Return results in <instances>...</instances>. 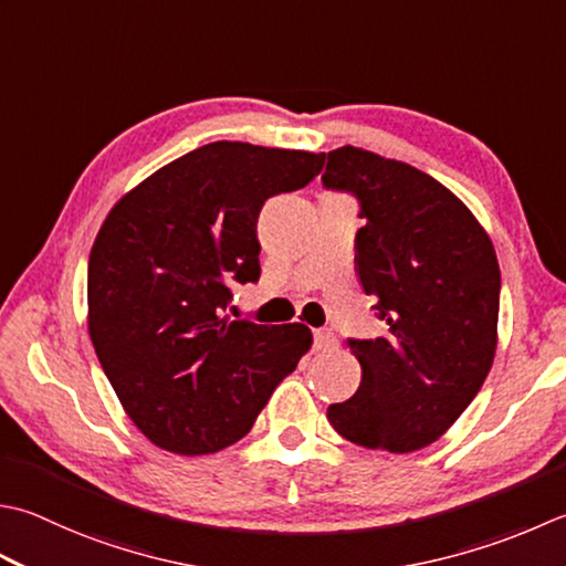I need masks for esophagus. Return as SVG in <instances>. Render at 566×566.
Here are the masks:
<instances>
[{"mask_svg":"<svg viewBox=\"0 0 566 566\" xmlns=\"http://www.w3.org/2000/svg\"><path fill=\"white\" fill-rule=\"evenodd\" d=\"M338 346V338L331 334V331H314V348L326 353V350H334Z\"/></svg>","mask_w":566,"mask_h":566,"instance_id":"obj_1","label":"esophagus"}]
</instances>
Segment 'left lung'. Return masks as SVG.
I'll return each mask as SVG.
<instances>
[{
	"instance_id": "left-lung-1",
	"label": "left lung",
	"mask_w": 566,
	"mask_h": 566,
	"mask_svg": "<svg viewBox=\"0 0 566 566\" xmlns=\"http://www.w3.org/2000/svg\"><path fill=\"white\" fill-rule=\"evenodd\" d=\"M321 181L358 198L356 270L387 324L385 338H348L363 380L328 407V422L365 449L417 451L457 422L493 365V242L447 186L409 164L340 147Z\"/></svg>"
}]
</instances>
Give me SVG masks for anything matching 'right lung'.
I'll list each match as a JSON object with an SVG mask.
<instances>
[{
	"mask_svg": "<svg viewBox=\"0 0 566 566\" xmlns=\"http://www.w3.org/2000/svg\"><path fill=\"white\" fill-rule=\"evenodd\" d=\"M326 154L213 142L119 198L87 262V331L132 422L201 457L252 429L312 348L304 324L228 316L230 284L260 280L258 216L304 188Z\"/></svg>",
	"mask_w": 566,
	"mask_h": 566,
	"instance_id": "right-lung-1",
	"label": "right lung"
}]
</instances>
